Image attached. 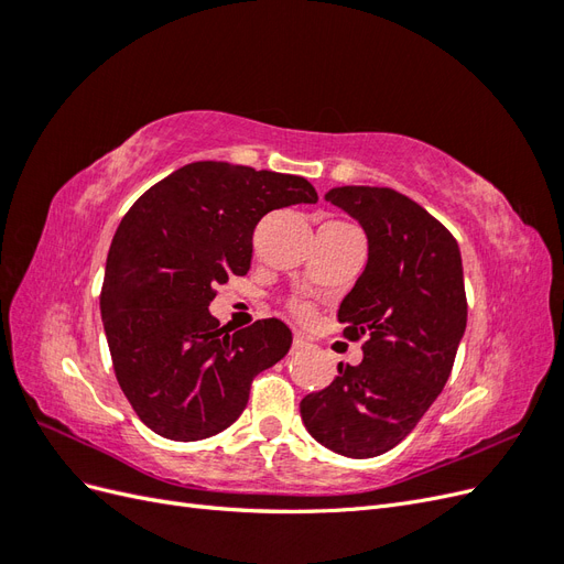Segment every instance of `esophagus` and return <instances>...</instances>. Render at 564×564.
<instances>
[{"mask_svg": "<svg viewBox=\"0 0 564 564\" xmlns=\"http://www.w3.org/2000/svg\"><path fill=\"white\" fill-rule=\"evenodd\" d=\"M311 344H308V340H305L303 336H296L294 338V344H292V352H303L305 348H308Z\"/></svg>", "mask_w": 564, "mask_h": 564, "instance_id": "1", "label": "esophagus"}]
</instances>
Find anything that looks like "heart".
I'll return each instance as SVG.
<instances>
[{
  "mask_svg": "<svg viewBox=\"0 0 564 564\" xmlns=\"http://www.w3.org/2000/svg\"><path fill=\"white\" fill-rule=\"evenodd\" d=\"M292 313H294V317H296L299 322H303V324H311V322H315V317H317L315 308H313V305H311L308 301H294V303H292Z\"/></svg>",
  "mask_w": 564,
  "mask_h": 564,
  "instance_id": "obj_1",
  "label": "heart"
}]
</instances>
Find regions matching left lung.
Returning a JSON list of instances; mask_svg holds the SVG:
<instances>
[{"mask_svg":"<svg viewBox=\"0 0 564 564\" xmlns=\"http://www.w3.org/2000/svg\"><path fill=\"white\" fill-rule=\"evenodd\" d=\"M324 199L369 240L367 268L338 308L344 336L365 338V357L305 395L301 419L327 449L371 458L416 429L449 379L468 317L464 265L454 235L398 191L344 185Z\"/></svg>","mask_w":564,"mask_h":564,"instance_id":"left-lung-1","label":"left lung"}]
</instances>
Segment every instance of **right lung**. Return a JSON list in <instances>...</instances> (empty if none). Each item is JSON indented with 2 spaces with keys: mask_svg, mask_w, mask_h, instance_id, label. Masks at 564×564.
Returning a JSON list of instances; mask_svg holds the SVG:
<instances>
[{
  "mask_svg": "<svg viewBox=\"0 0 564 564\" xmlns=\"http://www.w3.org/2000/svg\"><path fill=\"white\" fill-rule=\"evenodd\" d=\"M315 204L292 174L193 162L145 191L119 224L100 289L115 377L133 412L162 437L193 442L226 431L256 373L292 348L284 322L230 332L209 313L216 286L247 275L259 220Z\"/></svg>",
  "mask_w": 564,
  "mask_h": 564,
  "instance_id": "add662e5",
  "label": "right lung"
}]
</instances>
